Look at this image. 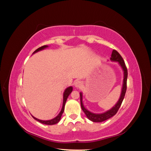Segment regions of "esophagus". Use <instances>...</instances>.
<instances>
[{
    "label": "esophagus",
    "instance_id": "obj_1",
    "mask_svg": "<svg viewBox=\"0 0 151 151\" xmlns=\"http://www.w3.org/2000/svg\"><path fill=\"white\" fill-rule=\"evenodd\" d=\"M74 86L76 88H81L83 86V83L81 81H76L74 83Z\"/></svg>",
    "mask_w": 151,
    "mask_h": 151
}]
</instances>
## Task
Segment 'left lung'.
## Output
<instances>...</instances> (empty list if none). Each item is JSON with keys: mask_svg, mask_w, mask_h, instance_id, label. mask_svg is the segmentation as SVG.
Wrapping results in <instances>:
<instances>
[{"mask_svg": "<svg viewBox=\"0 0 151 151\" xmlns=\"http://www.w3.org/2000/svg\"><path fill=\"white\" fill-rule=\"evenodd\" d=\"M110 60L114 62H118V65L120 66L123 73V84L121 90V94L120 98L118 99L116 103L111 108L106 111L105 112L101 113H94L90 111L88 109L86 108L83 101V93H80V97H81V108L83 109L84 113H85L87 118L91 121L93 122H102L105 120H106L109 118L113 116L117 113L118 110L119 109L123 99H124L126 90H127V80L128 76V72L127 67L125 66V63L123 60V58L115 50H113L111 53V57L110 58Z\"/></svg>", "mask_w": 151, "mask_h": 151, "instance_id": "obj_1", "label": "left lung"}]
</instances>
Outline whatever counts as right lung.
<instances>
[{
	"label": "right lung",
	"mask_w": 151,
	"mask_h": 151,
	"mask_svg": "<svg viewBox=\"0 0 151 151\" xmlns=\"http://www.w3.org/2000/svg\"><path fill=\"white\" fill-rule=\"evenodd\" d=\"M48 47V45H44V46L38 48L37 50H36L33 53V54H35V53H37L38 52H40V51H42V50H44L45 48H47ZM72 90H73L72 86L68 87V88H67L65 89L64 92H63V104H62V109H61V111H60V113H58V115L57 116L53 118V119L48 120H42L38 119V118H36V117L33 116V115H31V116H33V118H34L35 120H36V121H38V122H39L40 123H43V124L48 125H52L56 124V123H57L61 119V117H62V114H63V111H64L65 104L66 101H67V98L68 97V96L70 95V94L72 92Z\"/></svg>",
	"instance_id": "1"
}]
</instances>
